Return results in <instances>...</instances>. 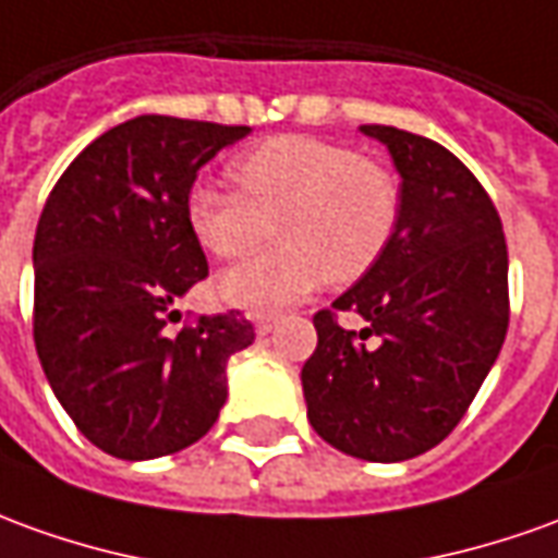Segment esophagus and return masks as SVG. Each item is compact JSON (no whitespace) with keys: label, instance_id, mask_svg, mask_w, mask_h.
Listing matches in <instances>:
<instances>
[{"label":"esophagus","instance_id":"esophagus-1","mask_svg":"<svg viewBox=\"0 0 558 558\" xmlns=\"http://www.w3.org/2000/svg\"><path fill=\"white\" fill-rule=\"evenodd\" d=\"M253 326H256V332L268 335L275 326H278V314H266V311H256L253 314Z\"/></svg>","mask_w":558,"mask_h":558}]
</instances>
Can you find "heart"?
I'll return each mask as SVG.
<instances>
[{
    "label": "heart",
    "mask_w": 558,
    "mask_h": 558,
    "mask_svg": "<svg viewBox=\"0 0 558 558\" xmlns=\"http://www.w3.org/2000/svg\"><path fill=\"white\" fill-rule=\"evenodd\" d=\"M235 190L196 184L186 223L217 259H241L268 235L278 244L226 271L220 292L247 307L292 305L329 275H368L401 223V181L384 162L314 135H278L229 162Z\"/></svg>",
    "instance_id": "b5f03b06"
}]
</instances>
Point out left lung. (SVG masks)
Here are the masks:
<instances>
[{"mask_svg": "<svg viewBox=\"0 0 558 558\" xmlns=\"http://www.w3.org/2000/svg\"><path fill=\"white\" fill-rule=\"evenodd\" d=\"M401 174V223L387 256L314 314L302 368L307 420L335 450L404 462L441 444L498 360L510 319L508 244L493 198L432 138L360 126ZM369 326L350 333L337 311Z\"/></svg>", "mask_w": 558, "mask_h": 558, "instance_id": "left-lung-1", "label": "left lung"}]
</instances>
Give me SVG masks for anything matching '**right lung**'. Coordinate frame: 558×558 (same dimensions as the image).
<instances>
[{
    "instance_id": "right-lung-1",
    "label": "right lung",
    "mask_w": 558,
    "mask_h": 558,
    "mask_svg": "<svg viewBox=\"0 0 558 558\" xmlns=\"http://www.w3.org/2000/svg\"><path fill=\"white\" fill-rule=\"evenodd\" d=\"M247 126L142 114L62 171L33 244V338L53 396L117 459L196 444L226 401V362L253 344L241 311L186 323L174 302L208 278L186 223L196 171Z\"/></svg>"
}]
</instances>
